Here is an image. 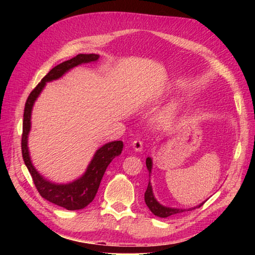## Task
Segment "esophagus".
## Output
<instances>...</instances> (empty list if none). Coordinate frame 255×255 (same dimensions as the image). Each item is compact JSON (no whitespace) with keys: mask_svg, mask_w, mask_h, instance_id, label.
Here are the masks:
<instances>
[{"mask_svg":"<svg viewBox=\"0 0 255 255\" xmlns=\"http://www.w3.org/2000/svg\"><path fill=\"white\" fill-rule=\"evenodd\" d=\"M132 148L136 150V152H141L143 150V141H141L140 139H135L132 141Z\"/></svg>","mask_w":255,"mask_h":255,"instance_id":"esophagus-1","label":"esophagus"}]
</instances>
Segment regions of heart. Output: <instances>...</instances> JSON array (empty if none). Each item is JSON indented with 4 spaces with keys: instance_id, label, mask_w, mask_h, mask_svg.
Here are the masks:
<instances>
[{
    "instance_id": "b5f03b06",
    "label": "heart",
    "mask_w": 255,
    "mask_h": 255,
    "mask_svg": "<svg viewBox=\"0 0 255 255\" xmlns=\"http://www.w3.org/2000/svg\"><path fill=\"white\" fill-rule=\"evenodd\" d=\"M173 115V108H169V109H167L165 112H164V115H163V119H169V118H171V116Z\"/></svg>"
}]
</instances>
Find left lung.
<instances>
[{
    "mask_svg": "<svg viewBox=\"0 0 255 255\" xmlns=\"http://www.w3.org/2000/svg\"><path fill=\"white\" fill-rule=\"evenodd\" d=\"M146 166H147V170L149 172V176H150V173H152V167H153V162H152V158H150V157L146 158ZM145 202L149 208V210L152 211V213L155 216H157V217H161V218H166V217H169V216H172V215L183 213V211H189V210H192L195 208H199V207H201L202 205L205 204V202H201L199 206H196V207H193V208H189V209L171 208V207L163 206V205L159 204V202L156 200V198H155L154 193H153L152 184H150V181L148 182L147 189H146V191H145Z\"/></svg>",
    "mask_w": 255,
    "mask_h": 255,
    "instance_id": "8db88e82",
    "label": "left lung"
}]
</instances>
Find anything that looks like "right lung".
Returning <instances> with one entry per match:
<instances>
[{
	"mask_svg": "<svg viewBox=\"0 0 255 255\" xmlns=\"http://www.w3.org/2000/svg\"><path fill=\"white\" fill-rule=\"evenodd\" d=\"M99 57L100 56L97 54H79L75 57L51 68L48 74L41 80L40 83L29 94L24 106L21 149H22V157L25 166L28 167L30 174L32 176L33 183L36 185L38 192L40 193V196L49 202H53V204L63 207V208L67 210L83 209L90 202H92L97 195L99 185H100L102 176L105 174L108 165L116 156L122 154L124 143L122 140H116L103 145L94 154L85 173L81 178L73 181V182L65 184L50 182V181L46 180L39 172L34 169L31 159H30L28 149V135L30 128H31V111L34 101L39 97L47 82L58 80L66 72L72 70L73 67L81 65V64L97 62Z\"/></svg>",
	"mask_w": 255,
	"mask_h": 255,
	"instance_id": "right-lung-1",
	"label": "right lung"
}]
</instances>
